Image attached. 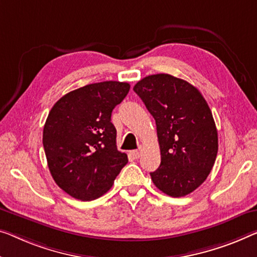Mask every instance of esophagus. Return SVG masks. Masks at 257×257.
<instances>
[{
    "label": "esophagus",
    "instance_id": "obj_1",
    "mask_svg": "<svg viewBox=\"0 0 257 257\" xmlns=\"http://www.w3.org/2000/svg\"><path fill=\"white\" fill-rule=\"evenodd\" d=\"M130 155H132L135 159H137V158H140V157H141L142 150H141V149H139V150H134V151L130 152Z\"/></svg>",
    "mask_w": 257,
    "mask_h": 257
}]
</instances>
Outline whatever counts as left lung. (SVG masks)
<instances>
[{"label":"left lung","instance_id":"left-lung-1","mask_svg":"<svg viewBox=\"0 0 257 257\" xmlns=\"http://www.w3.org/2000/svg\"><path fill=\"white\" fill-rule=\"evenodd\" d=\"M153 116L162 162L155 186L172 197L198 188L212 170L218 133L211 109L196 87L168 74L147 76L134 86Z\"/></svg>","mask_w":257,"mask_h":257}]
</instances>
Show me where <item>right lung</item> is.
Segmentation results:
<instances>
[{"instance_id": "1", "label": "right lung", "mask_w": 257, "mask_h": 257, "mask_svg": "<svg viewBox=\"0 0 257 257\" xmlns=\"http://www.w3.org/2000/svg\"><path fill=\"white\" fill-rule=\"evenodd\" d=\"M129 89L128 83L116 80L89 84L52 107L43 134L46 158L56 185L74 198L102 196L128 163L116 148L110 116Z\"/></svg>"}]
</instances>
